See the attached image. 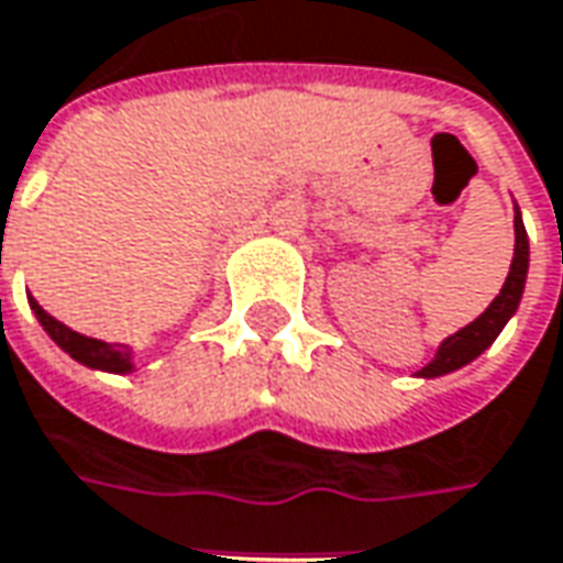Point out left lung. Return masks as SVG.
Listing matches in <instances>:
<instances>
[{
  "label": "left lung",
  "instance_id": "8db88e82",
  "mask_svg": "<svg viewBox=\"0 0 563 563\" xmlns=\"http://www.w3.org/2000/svg\"><path fill=\"white\" fill-rule=\"evenodd\" d=\"M527 264H530V243H527V230H523L520 211H517L514 214V262L501 292L495 296L493 305L474 323H467L464 330H457L455 336H449L439 345V355L420 371V377H442L449 371H457L461 364L474 361L483 349L493 345L495 336L501 333V327L508 323V318L520 305L523 283H527Z\"/></svg>",
  "mask_w": 563,
  "mask_h": 563
}]
</instances>
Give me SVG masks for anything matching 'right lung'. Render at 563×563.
Instances as JSON below:
<instances>
[{"label": "right lung", "mask_w": 563, "mask_h": 563, "mask_svg": "<svg viewBox=\"0 0 563 563\" xmlns=\"http://www.w3.org/2000/svg\"><path fill=\"white\" fill-rule=\"evenodd\" d=\"M30 308H33V314L40 318V323L46 327V333H49L52 340L58 342V345L68 352L70 358L84 361V364H89V367L114 371V374L130 371V352H126L124 345H106V342L89 340V336H84V333H77V330L65 327L62 320L52 318L49 311H43L36 301H30Z\"/></svg>", "instance_id": "1"}]
</instances>
